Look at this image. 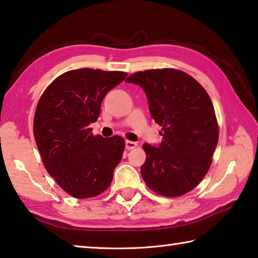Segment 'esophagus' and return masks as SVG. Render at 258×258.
Returning a JSON list of instances; mask_svg holds the SVG:
<instances>
[{
  "label": "esophagus",
  "instance_id": "obj_1",
  "mask_svg": "<svg viewBox=\"0 0 258 258\" xmlns=\"http://www.w3.org/2000/svg\"><path fill=\"white\" fill-rule=\"evenodd\" d=\"M125 147H126V149H127V150H132V149H134L135 147H137V143L133 142V141H126L125 142Z\"/></svg>",
  "mask_w": 258,
  "mask_h": 258
}]
</instances>
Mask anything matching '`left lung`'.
<instances>
[{"label":"left lung","mask_w":258,"mask_h":258,"mask_svg":"<svg viewBox=\"0 0 258 258\" xmlns=\"http://www.w3.org/2000/svg\"><path fill=\"white\" fill-rule=\"evenodd\" d=\"M126 82L141 87L151 117L162 127L158 145L144 143L141 175L150 189L177 198L195 188L210 169L219 126L208 92L193 77L175 69L137 72Z\"/></svg>","instance_id":"1"}]
</instances>
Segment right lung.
I'll use <instances>...</instances> for the list:
<instances>
[{
	"instance_id": "right-lung-1",
	"label": "right lung",
	"mask_w": 258,
	"mask_h": 258,
	"mask_svg": "<svg viewBox=\"0 0 258 258\" xmlns=\"http://www.w3.org/2000/svg\"><path fill=\"white\" fill-rule=\"evenodd\" d=\"M127 73L79 69L56 78L37 105L34 135L48 174L73 198L101 194L123 157L121 137L102 138L89 127L100 114L107 92Z\"/></svg>"
}]
</instances>
